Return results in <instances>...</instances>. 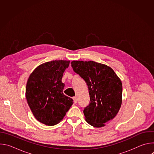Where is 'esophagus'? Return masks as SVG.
<instances>
[{
  "label": "esophagus",
  "instance_id": "obj_1",
  "mask_svg": "<svg viewBox=\"0 0 154 154\" xmlns=\"http://www.w3.org/2000/svg\"><path fill=\"white\" fill-rule=\"evenodd\" d=\"M72 99H73V100H74V103H77V97H74Z\"/></svg>",
  "mask_w": 154,
  "mask_h": 154
}]
</instances>
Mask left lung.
<instances>
[{
  "instance_id": "8db88e82",
  "label": "left lung",
  "mask_w": 154,
  "mask_h": 154,
  "mask_svg": "<svg viewBox=\"0 0 154 154\" xmlns=\"http://www.w3.org/2000/svg\"><path fill=\"white\" fill-rule=\"evenodd\" d=\"M71 66L88 87L90 102L83 113L86 122L99 128L112 120L122 104V82L108 66L93 61H72Z\"/></svg>"
}]
</instances>
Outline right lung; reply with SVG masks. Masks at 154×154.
Wrapping results in <instances>:
<instances>
[{
	"instance_id": "1",
	"label": "right lung",
	"mask_w": 154,
	"mask_h": 154,
	"mask_svg": "<svg viewBox=\"0 0 154 154\" xmlns=\"http://www.w3.org/2000/svg\"><path fill=\"white\" fill-rule=\"evenodd\" d=\"M70 61L53 60L42 63L31 73L27 82L26 96L35 118L49 126L58 124L73 104L63 93L61 79Z\"/></svg>"
}]
</instances>
